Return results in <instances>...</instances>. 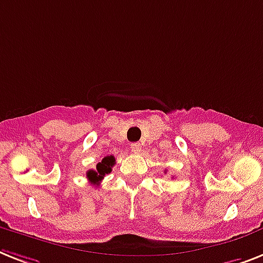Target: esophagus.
Listing matches in <instances>:
<instances>
[{"mask_svg":"<svg viewBox=\"0 0 263 263\" xmlns=\"http://www.w3.org/2000/svg\"><path fill=\"white\" fill-rule=\"evenodd\" d=\"M130 149H132V152H133V153H140L141 144H138V142H134V144L130 145Z\"/></svg>","mask_w":263,"mask_h":263,"instance_id":"34e87169","label":"esophagus"}]
</instances>
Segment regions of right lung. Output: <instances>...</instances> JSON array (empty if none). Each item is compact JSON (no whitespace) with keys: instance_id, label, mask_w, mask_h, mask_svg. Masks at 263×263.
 I'll return each instance as SVG.
<instances>
[{"instance_id":"right-lung-1","label":"right lung","mask_w":263,"mask_h":263,"mask_svg":"<svg viewBox=\"0 0 263 263\" xmlns=\"http://www.w3.org/2000/svg\"><path fill=\"white\" fill-rule=\"evenodd\" d=\"M114 164H116L114 156H107V157L102 158V161L97 164V169H90L87 172L88 181L91 184H94V185H98L106 175L111 172V168L114 166Z\"/></svg>"}]
</instances>
